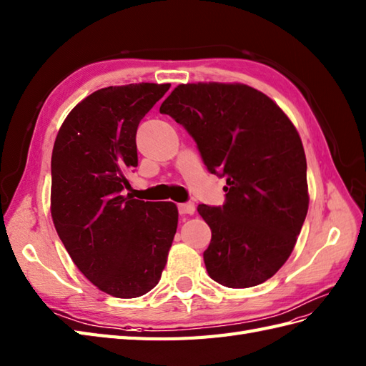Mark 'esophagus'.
I'll use <instances>...</instances> for the list:
<instances>
[{
    "instance_id": "obj_1",
    "label": "esophagus",
    "mask_w": 366,
    "mask_h": 366,
    "mask_svg": "<svg viewBox=\"0 0 366 366\" xmlns=\"http://www.w3.org/2000/svg\"><path fill=\"white\" fill-rule=\"evenodd\" d=\"M178 212L180 214H194L195 212V204L188 202V203H180L178 204Z\"/></svg>"
}]
</instances>
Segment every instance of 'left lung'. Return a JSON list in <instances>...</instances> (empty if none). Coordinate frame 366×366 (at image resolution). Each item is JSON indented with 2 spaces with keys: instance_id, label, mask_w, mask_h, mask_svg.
<instances>
[{
  "instance_id": "left-lung-1",
  "label": "left lung",
  "mask_w": 366,
  "mask_h": 366,
  "mask_svg": "<svg viewBox=\"0 0 366 366\" xmlns=\"http://www.w3.org/2000/svg\"><path fill=\"white\" fill-rule=\"evenodd\" d=\"M194 138L211 174L227 178L222 207L199 204L211 228L203 261L231 289L262 284L289 259L309 194L297 129L269 96L242 84L178 85L159 107Z\"/></svg>"
}]
</instances>
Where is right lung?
Masks as SVG:
<instances>
[{"label": "right lung", "mask_w": 366, "mask_h": 366, "mask_svg": "<svg viewBox=\"0 0 366 366\" xmlns=\"http://www.w3.org/2000/svg\"><path fill=\"white\" fill-rule=\"evenodd\" d=\"M171 84L107 86L61 124L51 158V216L71 259L94 286L116 298L152 290L167 262L178 224L172 202L124 195L138 166L137 130Z\"/></svg>", "instance_id": "add662e5"}]
</instances>
